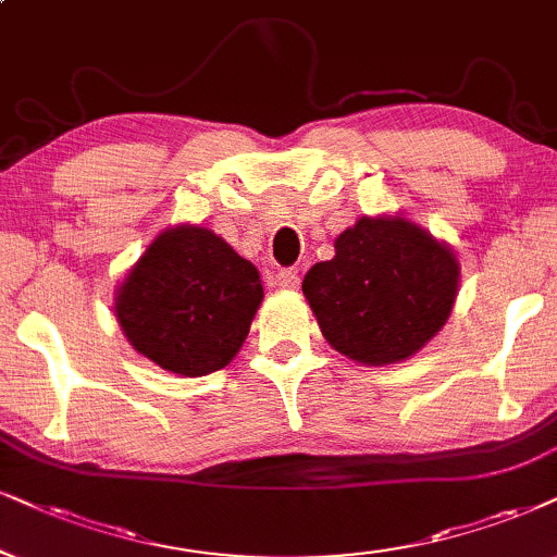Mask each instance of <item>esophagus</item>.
Instances as JSON below:
<instances>
[{"label": "esophagus", "mask_w": 557, "mask_h": 557, "mask_svg": "<svg viewBox=\"0 0 557 557\" xmlns=\"http://www.w3.org/2000/svg\"><path fill=\"white\" fill-rule=\"evenodd\" d=\"M274 285L283 287V290H295V287L300 285V277L295 270H280L274 274Z\"/></svg>", "instance_id": "1"}]
</instances>
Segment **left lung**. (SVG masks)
Wrapping results in <instances>:
<instances>
[{
    "instance_id": "obj_1",
    "label": "left lung",
    "mask_w": 557,
    "mask_h": 557,
    "mask_svg": "<svg viewBox=\"0 0 557 557\" xmlns=\"http://www.w3.org/2000/svg\"><path fill=\"white\" fill-rule=\"evenodd\" d=\"M334 249L308 270L302 295L336 351L372 368L393 364L445 326L460 264L429 231L400 215H364Z\"/></svg>"
}]
</instances>
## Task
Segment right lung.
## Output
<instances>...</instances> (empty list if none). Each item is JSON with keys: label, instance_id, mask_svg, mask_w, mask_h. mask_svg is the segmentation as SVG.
<instances>
[{"label": "right lung", "instance_id": "obj_1", "mask_svg": "<svg viewBox=\"0 0 557 557\" xmlns=\"http://www.w3.org/2000/svg\"><path fill=\"white\" fill-rule=\"evenodd\" d=\"M262 280L249 259L202 226L161 231L115 295L133 349L174 375L200 377L234 360L249 334Z\"/></svg>", "mask_w": 557, "mask_h": 557}]
</instances>
